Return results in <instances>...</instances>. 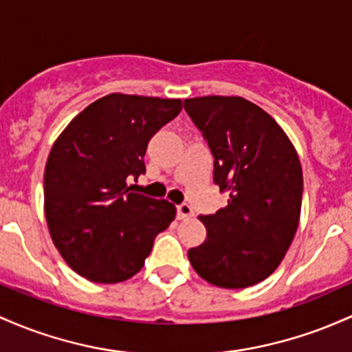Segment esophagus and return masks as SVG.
Listing matches in <instances>:
<instances>
[{"instance_id":"esophagus-1","label":"esophagus","mask_w":352,"mask_h":352,"mask_svg":"<svg viewBox=\"0 0 352 352\" xmlns=\"http://www.w3.org/2000/svg\"><path fill=\"white\" fill-rule=\"evenodd\" d=\"M192 216V208L188 203L177 204V218L179 219H188Z\"/></svg>"}]
</instances>
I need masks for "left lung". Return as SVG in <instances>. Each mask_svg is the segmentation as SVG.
<instances>
[{
	"label": "left lung",
	"mask_w": 352,
	"mask_h": 352,
	"mask_svg": "<svg viewBox=\"0 0 352 352\" xmlns=\"http://www.w3.org/2000/svg\"><path fill=\"white\" fill-rule=\"evenodd\" d=\"M208 141L228 206L199 216L206 239L188 251L203 279L226 289L254 286L283 261L299 226L302 169L283 128L241 96L184 100Z\"/></svg>",
	"instance_id": "obj_1"
}]
</instances>
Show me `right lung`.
<instances>
[{
	"label": "right lung",
	"mask_w": 352,
	"mask_h": 352,
	"mask_svg": "<svg viewBox=\"0 0 352 352\" xmlns=\"http://www.w3.org/2000/svg\"><path fill=\"white\" fill-rule=\"evenodd\" d=\"M181 109V100L113 93L54 141L45 168L46 223L63 259L88 281L133 278L175 219V204L131 192L128 181L144 175L149 140Z\"/></svg>",
	"instance_id": "right-lung-1"
}]
</instances>
